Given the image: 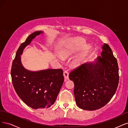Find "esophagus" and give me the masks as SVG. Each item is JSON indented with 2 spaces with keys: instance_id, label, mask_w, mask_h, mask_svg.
I'll return each mask as SVG.
<instances>
[{
  "instance_id": "34e87169",
  "label": "esophagus",
  "mask_w": 128,
  "mask_h": 128,
  "mask_svg": "<svg viewBox=\"0 0 128 128\" xmlns=\"http://www.w3.org/2000/svg\"><path fill=\"white\" fill-rule=\"evenodd\" d=\"M63 76H64V77L65 81H67L68 79V72L67 71H64Z\"/></svg>"
}]
</instances>
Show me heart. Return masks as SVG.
I'll list each match as a JSON object with an SVG mask.
<instances>
[{
  "instance_id": "1",
  "label": "heart",
  "mask_w": 128,
  "mask_h": 128,
  "mask_svg": "<svg viewBox=\"0 0 128 128\" xmlns=\"http://www.w3.org/2000/svg\"><path fill=\"white\" fill-rule=\"evenodd\" d=\"M86 40L81 38H76L68 40L64 46L62 48L59 52L60 56L63 58L68 57L76 54L86 45ZM90 48V46H86L84 52L81 54L75 57L71 61V65L73 68H78L84 63L86 52Z\"/></svg>"
}]
</instances>
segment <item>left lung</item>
Here are the masks:
<instances>
[{"label": "left lung", "instance_id": "obj_1", "mask_svg": "<svg viewBox=\"0 0 128 128\" xmlns=\"http://www.w3.org/2000/svg\"><path fill=\"white\" fill-rule=\"evenodd\" d=\"M74 84V94L79 108L94 110L112 99L118 84V67L108 44L102 45L100 56L86 63L69 74Z\"/></svg>", "mask_w": 128, "mask_h": 128}]
</instances>
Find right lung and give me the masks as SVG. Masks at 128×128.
Segmentation results:
<instances>
[{
  "label": "right lung",
  "mask_w": 128,
  "mask_h": 128,
  "mask_svg": "<svg viewBox=\"0 0 128 128\" xmlns=\"http://www.w3.org/2000/svg\"><path fill=\"white\" fill-rule=\"evenodd\" d=\"M44 34L36 31L28 36L16 52L11 69L12 80L18 95L30 108H47L54 104L64 80L62 69H50L37 71L24 68L21 55L24 49L31 44L36 36Z\"/></svg>",
  "instance_id": "right-lung-1"
}]
</instances>
